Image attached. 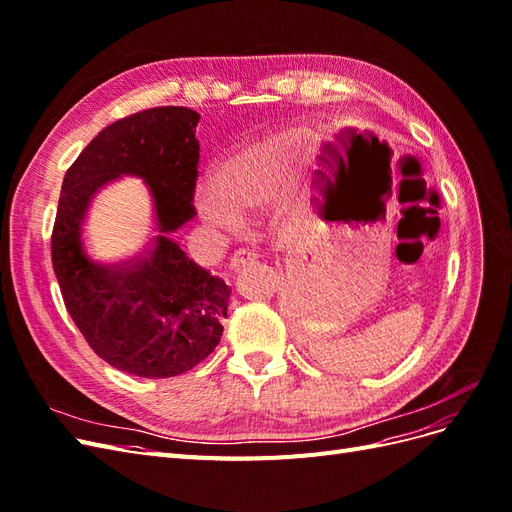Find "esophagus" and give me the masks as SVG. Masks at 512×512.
Instances as JSON below:
<instances>
[{
    "mask_svg": "<svg viewBox=\"0 0 512 512\" xmlns=\"http://www.w3.org/2000/svg\"><path fill=\"white\" fill-rule=\"evenodd\" d=\"M252 262H256V254L254 252H250V250H237L235 254L228 258V269L230 271H239L245 265H252Z\"/></svg>",
    "mask_w": 512,
    "mask_h": 512,
    "instance_id": "1",
    "label": "esophagus"
}]
</instances>
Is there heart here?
Instances as JSON below:
<instances>
[{
  "label": "heart",
  "instance_id": "1",
  "mask_svg": "<svg viewBox=\"0 0 512 512\" xmlns=\"http://www.w3.org/2000/svg\"><path fill=\"white\" fill-rule=\"evenodd\" d=\"M303 134H273L235 149L215 168L213 183H200L194 203L207 224L235 232L243 215L265 209L280 196L290 151Z\"/></svg>",
  "mask_w": 512,
  "mask_h": 512
}]
</instances>
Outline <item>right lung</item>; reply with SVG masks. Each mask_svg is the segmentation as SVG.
<instances>
[{
	"instance_id": "add662e5",
	"label": "right lung",
	"mask_w": 512,
	"mask_h": 512,
	"mask_svg": "<svg viewBox=\"0 0 512 512\" xmlns=\"http://www.w3.org/2000/svg\"><path fill=\"white\" fill-rule=\"evenodd\" d=\"M198 119L185 106L123 117L81 151L61 183L51 237L61 297L91 350L132 376L190 371L224 331L230 288L170 239L196 215ZM121 174L148 183L157 235L141 257L111 266L86 252L82 224L90 198Z\"/></svg>"
}]
</instances>
